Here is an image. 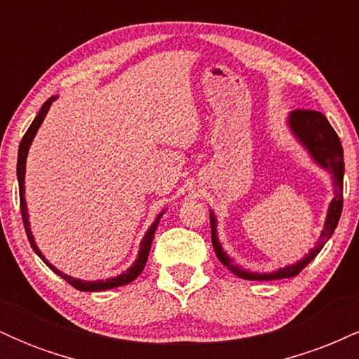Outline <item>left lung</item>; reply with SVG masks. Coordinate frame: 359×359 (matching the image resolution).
Instances as JSON below:
<instances>
[{"instance_id": "8db88e82", "label": "left lung", "mask_w": 359, "mask_h": 359, "mask_svg": "<svg viewBox=\"0 0 359 359\" xmlns=\"http://www.w3.org/2000/svg\"><path fill=\"white\" fill-rule=\"evenodd\" d=\"M290 131L295 135V138L302 143V147L309 151V155L312 156V160L319 167H323L324 170H327L332 175V184H334V199L331 201L327 209V216H325L324 229L320 233L319 240H317L316 246L312 248L302 259H299L294 265L283 266L277 271H271V273H257V271H248L241 269L240 265L234 263L233 258H229L226 255V251L222 250L219 238H217V221L212 211H209L211 216V238H212V246L216 251V257L222 265L226 266L231 273L236 277L245 278V280H280V278H290L299 275L309 263L317 257L320 250L324 248V245L327 243L329 238L334 233L337 222H339L341 211H343V179H344V156H343V147H341L339 137L334 131V128L331 126V123L327 121V118L324 116L319 111L312 109H295L288 114L287 119Z\"/></svg>"}]
</instances>
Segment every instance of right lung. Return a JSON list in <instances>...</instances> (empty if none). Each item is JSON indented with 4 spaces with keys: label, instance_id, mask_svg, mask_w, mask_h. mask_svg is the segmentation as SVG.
<instances>
[{
    "label": "right lung",
    "instance_id": "add662e5",
    "mask_svg": "<svg viewBox=\"0 0 359 359\" xmlns=\"http://www.w3.org/2000/svg\"><path fill=\"white\" fill-rule=\"evenodd\" d=\"M55 100H57V96H52L50 100H47V101L43 102L42 109L39 111V114H36V116H35L34 123H32L30 128H28V130H27V133H25V137L22 138V143H20V148H18V163H16V175H18V187H20V209H22V219H23L25 231H27L28 241H30L32 248H34L35 253L39 255L40 258H42V262L45 263V265H47L48 269L53 271V273H57V275H59V277L64 278L65 282L71 283L74 288H77V290H82V292H101V290H109V288H116V287L126 285V283L133 282V280L137 278L140 273H142L143 269H145L147 259H148V253H150V248H151V241H154L156 226H158L160 217L163 216V211L155 217V221L151 222V226H150V228H148L147 234H145V236H143L142 243H140L138 258L135 259L133 265H131L126 271H123L121 275H118V277H113V278L93 280V282H90V280H89V282H88V280H79V278L71 277V275H67V273H62L60 270H57L55 266H53L52 263L43 257L42 251L39 250V246H36V243L34 240V234H32V229H30V221H28L27 203H25V167H27V155H28V150H30L32 142H34L36 131H39L40 125H42L45 116H47L48 109H50L52 102L55 101Z\"/></svg>",
    "mask_w": 359,
    "mask_h": 359
}]
</instances>
